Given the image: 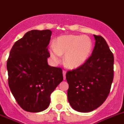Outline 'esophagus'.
Segmentation results:
<instances>
[{"label":"esophagus","instance_id":"esophagus-1","mask_svg":"<svg viewBox=\"0 0 124 124\" xmlns=\"http://www.w3.org/2000/svg\"><path fill=\"white\" fill-rule=\"evenodd\" d=\"M66 71L65 70H63V77H64V80L66 79Z\"/></svg>","mask_w":124,"mask_h":124}]
</instances>
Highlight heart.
<instances>
[{
    "label": "heart",
    "mask_w": 124,
    "mask_h": 124,
    "mask_svg": "<svg viewBox=\"0 0 124 124\" xmlns=\"http://www.w3.org/2000/svg\"><path fill=\"white\" fill-rule=\"evenodd\" d=\"M92 47L93 44L89 37L66 35L59 37L55 40V46H50L49 54L54 64H59L61 55L64 54L65 64L69 68L75 69L85 63Z\"/></svg>",
    "instance_id": "obj_1"
}]
</instances>
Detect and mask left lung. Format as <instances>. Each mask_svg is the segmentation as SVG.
Instances as JSON below:
<instances>
[{
  "instance_id": "obj_1",
  "label": "left lung",
  "mask_w": 124,
  "mask_h": 124,
  "mask_svg": "<svg viewBox=\"0 0 124 124\" xmlns=\"http://www.w3.org/2000/svg\"><path fill=\"white\" fill-rule=\"evenodd\" d=\"M91 56L81 66L66 74L69 88L68 100L80 112H90L101 106L108 97L113 80L114 57L106 40L94 35Z\"/></svg>"
}]
</instances>
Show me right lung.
<instances>
[{
  "instance_id": "right-lung-1",
  "label": "right lung",
  "mask_w": 124,
  "mask_h": 124,
  "mask_svg": "<svg viewBox=\"0 0 124 124\" xmlns=\"http://www.w3.org/2000/svg\"><path fill=\"white\" fill-rule=\"evenodd\" d=\"M50 30H33L16 41L7 61L8 84L21 108L40 112L47 108L51 94L63 81V71L47 63Z\"/></svg>"
}]
</instances>
